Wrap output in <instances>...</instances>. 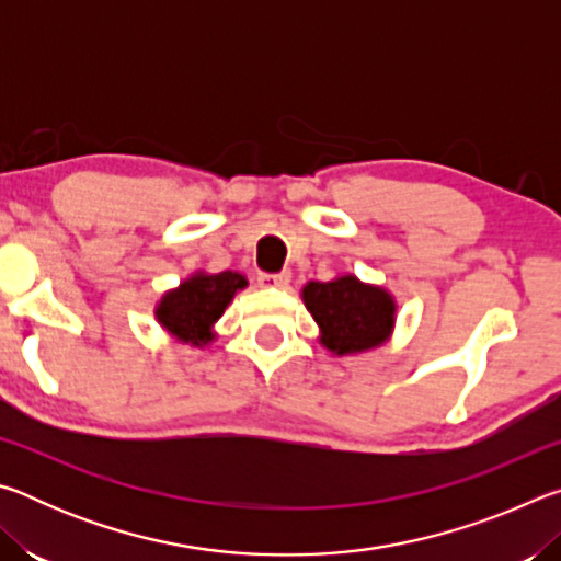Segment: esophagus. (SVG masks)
<instances>
[{
	"label": "esophagus",
	"mask_w": 561,
	"mask_h": 561,
	"mask_svg": "<svg viewBox=\"0 0 561 561\" xmlns=\"http://www.w3.org/2000/svg\"><path fill=\"white\" fill-rule=\"evenodd\" d=\"M291 279L289 272H279V274H257V284L260 287H287Z\"/></svg>",
	"instance_id": "esophagus-1"
}]
</instances>
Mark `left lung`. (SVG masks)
<instances>
[{"label": "left lung", "mask_w": 561, "mask_h": 561, "mask_svg": "<svg viewBox=\"0 0 561 561\" xmlns=\"http://www.w3.org/2000/svg\"><path fill=\"white\" fill-rule=\"evenodd\" d=\"M304 304L324 331V346L336 354L374 348L393 327V299L356 277L309 282L304 287Z\"/></svg>", "instance_id": "left-lung-1"}]
</instances>
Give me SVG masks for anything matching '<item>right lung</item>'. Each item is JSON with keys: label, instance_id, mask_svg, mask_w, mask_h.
<instances>
[{"label": "right lung", "instance_id": "right-lung-1", "mask_svg": "<svg viewBox=\"0 0 561 561\" xmlns=\"http://www.w3.org/2000/svg\"><path fill=\"white\" fill-rule=\"evenodd\" d=\"M244 284L247 279L237 272H220L210 277L197 274L180 284V289L165 294L158 307V321L183 341H210V327L222 317L234 291Z\"/></svg>", "mask_w": 561, "mask_h": 561}]
</instances>
